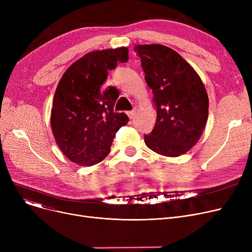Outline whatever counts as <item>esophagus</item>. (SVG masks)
<instances>
[{"label":"esophagus","instance_id":"1","mask_svg":"<svg viewBox=\"0 0 252 252\" xmlns=\"http://www.w3.org/2000/svg\"><path fill=\"white\" fill-rule=\"evenodd\" d=\"M136 110H131V111H128L127 112V116H128V118L129 119H133L134 117H135V115H136Z\"/></svg>","mask_w":252,"mask_h":252}]
</instances>
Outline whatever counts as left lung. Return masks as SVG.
Instances as JSON below:
<instances>
[{
  "label": "left lung",
  "mask_w": 252,
  "mask_h": 252,
  "mask_svg": "<svg viewBox=\"0 0 252 252\" xmlns=\"http://www.w3.org/2000/svg\"><path fill=\"white\" fill-rule=\"evenodd\" d=\"M145 79L152 89L156 123L145 144L167 157L188 152L208 118V96L200 76L175 50L159 44L138 45Z\"/></svg>",
  "instance_id": "1"
}]
</instances>
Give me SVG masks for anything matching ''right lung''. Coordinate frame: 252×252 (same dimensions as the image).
<instances>
[{
    "label": "right lung",
    "mask_w": 252,
    "mask_h": 252,
    "mask_svg": "<svg viewBox=\"0 0 252 252\" xmlns=\"http://www.w3.org/2000/svg\"><path fill=\"white\" fill-rule=\"evenodd\" d=\"M128 60L126 47L93 51L72 63L55 91L51 111L53 136L60 150L76 164L91 166L110 153L126 113L113 111L117 90L101 87L119 62Z\"/></svg>",
    "instance_id": "1"
}]
</instances>
